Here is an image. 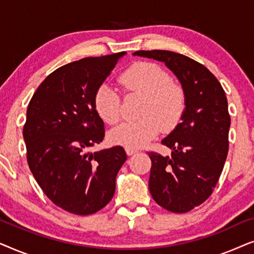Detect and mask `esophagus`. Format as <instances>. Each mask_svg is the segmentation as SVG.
<instances>
[{"label": "esophagus", "mask_w": 254, "mask_h": 254, "mask_svg": "<svg viewBox=\"0 0 254 254\" xmlns=\"http://www.w3.org/2000/svg\"><path fill=\"white\" fill-rule=\"evenodd\" d=\"M138 150L137 149H134V148H126V152H127V155H134V154H136Z\"/></svg>", "instance_id": "1"}]
</instances>
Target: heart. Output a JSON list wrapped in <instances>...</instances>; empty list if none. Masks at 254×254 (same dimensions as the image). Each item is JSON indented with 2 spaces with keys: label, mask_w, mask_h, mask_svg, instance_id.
<instances>
[{
  "label": "heart",
  "mask_w": 254,
  "mask_h": 254,
  "mask_svg": "<svg viewBox=\"0 0 254 254\" xmlns=\"http://www.w3.org/2000/svg\"><path fill=\"white\" fill-rule=\"evenodd\" d=\"M124 91L143 96L138 116L141 119L125 123L112 130L111 137L127 148H141L157 136L163 128L177 126L186 106L183 86L171 81V76L154 62H136L119 77ZM95 109L109 125L121 119V95L114 86L104 83L97 89Z\"/></svg>",
  "instance_id": "1"
}]
</instances>
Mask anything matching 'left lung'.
<instances>
[{
  "label": "left lung",
  "instance_id": "1",
  "mask_svg": "<svg viewBox=\"0 0 254 254\" xmlns=\"http://www.w3.org/2000/svg\"><path fill=\"white\" fill-rule=\"evenodd\" d=\"M134 55L162 61L182 83L186 107L182 123L162 141L171 156L148 152L149 190L159 206L187 213L211 195L229 150L230 116L218 79L193 59L170 51H137Z\"/></svg>",
  "mask_w": 254,
  "mask_h": 254
}]
</instances>
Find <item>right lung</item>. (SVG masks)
I'll return each mask as SVG.
<instances>
[{
  "label": "right lung",
  "instance_id": "add662e5",
  "mask_svg": "<svg viewBox=\"0 0 254 254\" xmlns=\"http://www.w3.org/2000/svg\"><path fill=\"white\" fill-rule=\"evenodd\" d=\"M124 54L62 65L38 86L27 106L23 136L31 172L48 199L71 214L84 216L105 207L127 159L120 145L88 151L105 136L96 91Z\"/></svg>",
  "mask_w": 254,
  "mask_h": 254
}]
</instances>
